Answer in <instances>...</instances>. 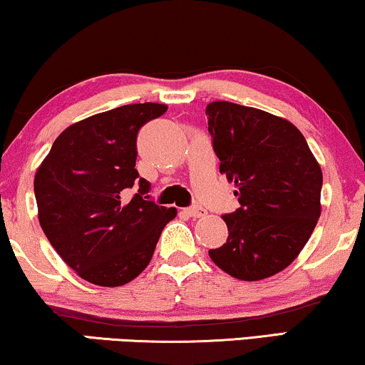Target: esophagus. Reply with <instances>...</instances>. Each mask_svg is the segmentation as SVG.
<instances>
[{"mask_svg": "<svg viewBox=\"0 0 365 365\" xmlns=\"http://www.w3.org/2000/svg\"><path fill=\"white\" fill-rule=\"evenodd\" d=\"M184 212H186L187 216H191V217H202L204 214H206V209L201 207V206H196V204H194V206L184 209Z\"/></svg>", "mask_w": 365, "mask_h": 365, "instance_id": "obj_1", "label": "esophagus"}]
</instances>
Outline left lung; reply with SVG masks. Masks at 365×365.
I'll list each match as a JSON object with an SVG mask.
<instances>
[{
  "mask_svg": "<svg viewBox=\"0 0 365 365\" xmlns=\"http://www.w3.org/2000/svg\"><path fill=\"white\" fill-rule=\"evenodd\" d=\"M206 116L219 171L241 204L222 216L227 241L209 257L242 281L274 276L299 256L321 216V166L286 119L227 101L207 104Z\"/></svg>",
  "mask_w": 365,
  "mask_h": 365,
  "instance_id": "obj_1",
  "label": "left lung"
}]
</instances>
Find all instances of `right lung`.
Here are the masks:
<instances>
[{
	"label": "right lung",
	"instance_id": "right-lung-1",
	"mask_svg": "<svg viewBox=\"0 0 365 365\" xmlns=\"http://www.w3.org/2000/svg\"><path fill=\"white\" fill-rule=\"evenodd\" d=\"M166 104H126L64 129L34 176L38 217L48 241L84 281L123 286L151 261L176 207L149 201L136 139ZM134 185L131 202L123 194Z\"/></svg>",
	"mask_w": 365,
	"mask_h": 365
}]
</instances>
